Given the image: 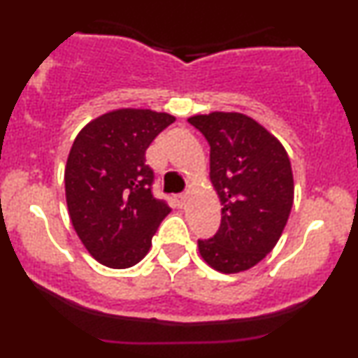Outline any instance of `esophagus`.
<instances>
[{
  "label": "esophagus",
  "mask_w": 358,
  "mask_h": 358,
  "mask_svg": "<svg viewBox=\"0 0 358 358\" xmlns=\"http://www.w3.org/2000/svg\"><path fill=\"white\" fill-rule=\"evenodd\" d=\"M187 200H188V195H178V196H176V202H178L180 207H185V205H187Z\"/></svg>",
  "instance_id": "obj_1"
}]
</instances>
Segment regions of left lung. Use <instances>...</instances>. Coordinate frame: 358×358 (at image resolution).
Masks as SVG:
<instances>
[{"mask_svg": "<svg viewBox=\"0 0 358 358\" xmlns=\"http://www.w3.org/2000/svg\"><path fill=\"white\" fill-rule=\"evenodd\" d=\"M188 122L210 145V182L219 195V232L199 241L210 268L237 274L261 262L286 227L294 200L289 156L281 141L242 113L195 114Z\"/></svg>", "mask_w": 358, "mask_h": 358, "instance_id": "left-lung-1", "label": "left lung"}]
</instances>
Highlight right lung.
Returning a JSON list of instances; mask_svg holds the SVG:
<instances>
[{"instance_id":"add662e5","label":"right lung","mask_w":358,"mask_h":358,"mask_svg":"<svg viewBox=\"0 0 358 358\" xmlns=\"http://www.w3.org/2000/svg\"><path fill=\"white\" fill-rule=\"evenodd\" d=\"M175 116L119 108L79 131L65 165V200L77 236L101 264L126 269L150 252L171 208L151 193L145 153Z\"/></svg>"}]
</instances>
